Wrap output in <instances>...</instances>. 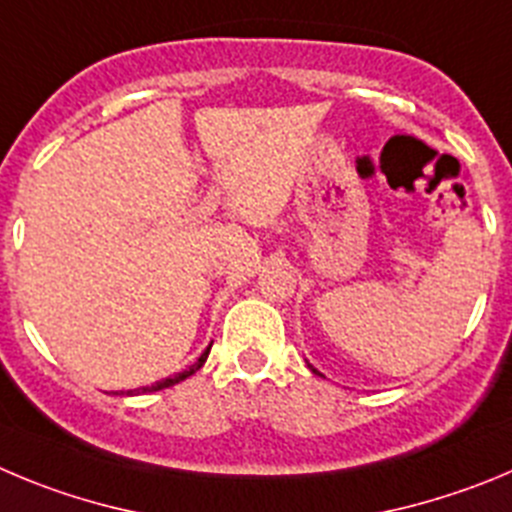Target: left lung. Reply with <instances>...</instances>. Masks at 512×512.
Wrapping results in <instances>:
<instances>
[{"instance_id": "8db88e82", "label": "left lung", "mask_w": 512, "mask_h": 512, "mask_svg": "<svg viewBox=\"0 0 512 512\" xmlns=\"http://www.w3.org/2000/svg\"><path fill=\"white\" fill-rule=\"evenodd\" d=\"M308 366H310V364H308ZM310 371H313V374H318V376H323L321 371H318V369H313V366H310Z\"/></svg>"}]
</instances>
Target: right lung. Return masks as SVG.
<instances>
[{"instance_id": "right-lung-1", "label": "right lung", "mask_w": 512, "mask_h": 512, "mask_svg": "<svg viewBox=\"0 0 512 512\" xmlns=\"http://www.w3.org/2000/svg\"><path fill=\"white\" fill-rule=\"evenodd\" d=\"M209 348H212V343H209V346H207V351H204L202 356L197 358V364H191L189 369H186V371H181V374H176V376H169V379H161V381H156V384H151V386H141V389H136V391H126V394H146V391H161V389H169V386L179 384V381L189 379L191 374H197V371L202 369V366H204V361H207V356H209Z\"/></svg>"}]
</instances>
